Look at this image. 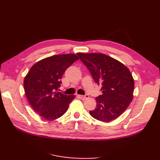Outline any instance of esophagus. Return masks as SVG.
Masks as SVG:
<instances>
[{
  "mask_svg": "<svg viewBox=\"0 0 160 160\" xmlns=\"http://www.w3.org/2000/svg\"><path fill=\"white\" fill-rule=\"evenodd\" d=\"M77 97H78V98H79V99H82V100H85V99H87L88 98H89V96L87 95H77Z\"/></svg>",
  "mask_w": 160,
  "mask_h": 160,
  "instance_id": "34e87169",
  "label": "esophagus"
}]
</instances>
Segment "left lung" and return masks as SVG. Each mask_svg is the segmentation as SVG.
I'll use <instances>...</instances> for the list:
<instances>
[{
	"label": "left lung",
	"instance_id": "left-lung-1",
	"mask_svg": "<svg viewBox=\"0 0 160 160\" xmlns=\"http://www.w3.org/2000/svg\"><path fill=\"white\" fill-rule=\"evenodd\" d=\"M103 94L96 98L97 106L89 111L95 119L109 122L126 110L133 98L134 79L122 62L102 53L78 52Z\"/></svg>",
	"mask_w": 160,
	"mask_h": 160
}]
</instances>
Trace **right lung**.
<instances>
[{"instance_id": "1", "label": "right lung", "mask_w": 160, "mask_h": 160, "mask_svg": "<svg viewBox=\"0 0 160 160\" xmlns=\"http://www.w3.org/2000/svg\"><path fill=\"white\" fill-rule=\"evenodd\" d=\"M79 59L72 53L55 55L35 62L24 79V89L28 103L37 114L48 121L65 114L75 95L58 91L61 79L73 62Z\"/></svg>"}]
</instances>
